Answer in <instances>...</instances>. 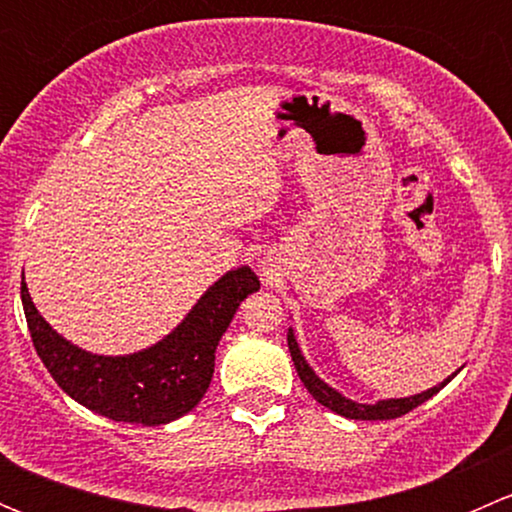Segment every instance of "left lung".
Instances as JSON below:
<instances>
[{"label": "left lung", "instance_id": "1", "mask_svg": "<svg viewBox=\"0 0 512 512\" xmlns=\"http://www.w3.org/2000/svg\"><path fill=\"white\" fill-rule=\"evenodd\" d=\"M287 347H289V354H292L294 366H297L299 379H302V384L307 386L309 394H312L314 399H317L322 406H327V409L337 411L339 416L356 418V421H389V418H399V416L409 414L411 409L421 406L423 401L431 399V396L436 394L438 389H443V386H446L448 381H451V379H446L441 386H433V389L423 391V394L409 396V399H389V401H379V404H371V406L356 404V401L344 399V396L339 394V391H334L332 386L324 384V381L319 379V376L314 374L312 369H309V364H307V361H304L302 352H299L297 339H294L292 329H289V332H287Z\"/></svg>", "mask_w": 512, "mask_h": 512}]
</instances>
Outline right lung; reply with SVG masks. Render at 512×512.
Masks as SVG:
<instances>
[{
	"label": "right lung",
	"mask_w": 512,
	"mask_h": 512,
	"mask_svg": "<svg viewBox=\"0 0 512 512\" xmlns=\"http://www.w3.org/2000/svg\"><path fill=\"white\" fill-rule=\"evenodd\" d=\"M260 289L250 267L220 277L193 312L156 347L131 356H96L66 342L36 312L22 280L29 334L51 379L79 404L113 421L160 426L195 409L215 371V349L247 294Z\"/></svg>",
	"instance_id": "1"
}]
</instances>
